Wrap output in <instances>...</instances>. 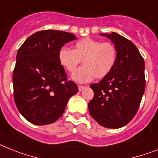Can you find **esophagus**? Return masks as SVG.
<instances>
[{"label": "esophagus", "instance_id": "1", "mask_svg": "<svg viewBox=\"0 0 158 158\" xmlns=\"http://www.w3.org/2000/svg\"><path fill=\"white\" fill-rule=\"evenodd\" d=\"M85 89V86H84V85H78V89H79V91L84 90Z\"/></svg>", "mask_w": 158, "mask_h": 158}]
</instances>
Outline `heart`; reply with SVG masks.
<instances>
[{"mask_svg":"<svg viewBox=\"0 0 158 158\" xmlns=\"http://www.w3.org/2000/svg\"><path fill=\"white\" fill-rule=\"evenodd\" d=\"M58 60L70 73L75 71L82 60L84 65L72 75V79L78 83H86L95 77L102 78L110 73L116 63L117 50L111 43L85 38L77 42L73 50L61 48Z\"/></svg>","mask_w":158,"mask_h":158,"instance_id":"obj_1","label":"heart"}]
</instances>
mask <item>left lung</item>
<instances>
[{"label": "left lung", "mask_w": 158, "mask_h": 158, "mask_svg": "<svg viewBox=\"0 0 158 158\" xmlns=\"http://www.w3.org/2000/svg\"><path fill=\"white\" fill-rule=\"evenodd\" d=\"M100 35L114 44L117 60L107 76L90 85L94 95L88 104L89 111L101 126L116 129L127 125L139 109L145 89L144 61L126 38L115 32Z\"/></svg>", "instance_id": "8db88e82"}]
</instances>
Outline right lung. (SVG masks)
<instances>
[{"instance_id": "right-lung-1", "label": "right lung", "mask_w": 158, "mask_h": 158, "mask_svg": "<svg viewBox=\"0 0 158 158\" xmlns=\"http://www.w3.org/2000/svg\"><path fill=\"white\" fill-rule=\"evenodd\" d=\"M76 39L64 31H41L31 35L18 49L13 73L14 102L30 123L56 122L70 98L78 92L77 85L67 81L58 60L60 48Z\"/></svg>"}]
</instances>
